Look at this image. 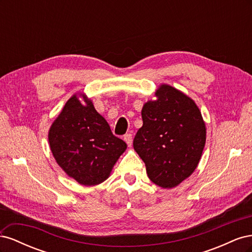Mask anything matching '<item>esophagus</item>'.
Instances as JSON below:
<instances>
[{
  "label": "esophagus",
  "mask_w": 252,
  "mask_h": 252,
  "mask_svg": "<svg viewBox=\"0 0 252 252\" xmlns=\"http://www.w3.org/2000/svg\"><path fill=\"white\" fill-rule=\"evenodd\" d=\"M124 141L127 143L128 146L130 147L131 145H132V134H130V133L125 134V135H124Z\"/></svg>",
  "instance_id": "esophagus-1"
}]
</instances>
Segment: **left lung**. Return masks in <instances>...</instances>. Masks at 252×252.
<instances>
[{"label": "left lung", "mask_w": 252, "mask_h": 252, "mask_svg": "<svg viewBox=\"0 0 252 252\" xmlns=\"http://www.w3.org/2000/svg\"><path fill=\"white\" fill-rule=\"evenodd\" d=\"M157 100L142 108L143 126L133 148L143 159L148 178L162 188H173L192 174L206 142V126L193 100L162 84Z\"/></svg>", "instance_id": "left-lung-1"}]
</instances>
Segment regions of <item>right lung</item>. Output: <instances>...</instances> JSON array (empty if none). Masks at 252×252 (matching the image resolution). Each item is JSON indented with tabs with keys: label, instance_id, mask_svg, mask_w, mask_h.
<instances>
[{
	"label": "right lung",
	"instance_id": "right-lung-1",
	"mask_svg": "<svg viewBox=\"0 0 252 252\" xmlns=\"http://www.w3.org/2000/svg\"><path fill=\"white\" fill-rule=\"evenodd\" d=\"M82 96L86 105L80 103ZM48 141L57 163L81 185L94 186L109 178L114 164L126 150L106 120L85 94H73L53 122Z\"/></svg>",
	"mask_w": 252,
	"mask_h": 252
}]
</instances>
